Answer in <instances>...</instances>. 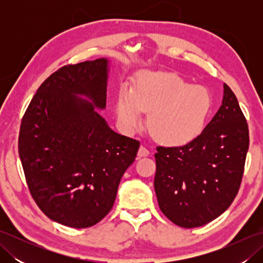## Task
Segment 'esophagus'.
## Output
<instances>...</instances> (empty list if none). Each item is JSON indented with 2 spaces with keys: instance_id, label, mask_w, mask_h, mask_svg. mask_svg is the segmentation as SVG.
<instances>
[{
  "instance_id": "obj_1",
  "label": "esophagus",
  "mask_w": 263,
  "mask_h": 263,
  "mask_svg": "<svg viewBox=\"0 0 263 263\" xmlns=\"http://www.w3.org/2000/svg\"><path fill=\"white\" fill-rule=\"evenodd\" d=\"M149 154V150L144 146H140V148L138 150V157H147Z\"/></svg>"
}]
</instances>
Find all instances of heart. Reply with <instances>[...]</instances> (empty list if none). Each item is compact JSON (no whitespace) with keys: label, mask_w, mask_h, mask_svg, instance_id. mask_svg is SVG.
<instances>
[{"label":"heart","mask_w":263,"mask_h":263,"mask_svg":"<svg viewBox=\"0 0 263 263\" xmlns=\"http://www.w3.org/2000/svg\"><path fill=\"white\" fill-rule=\"evenodd\" d=\"M211 107L205 88L190 85L177 76L144 73L133 92L122 89L116 111L121 126L127 131L140 126L142 113H149L148 127L156 140L180 147L202 132Z\"/></svg>","instance_id":"b5f03b06"}]
</instances>
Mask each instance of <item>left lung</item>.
<instances>
[{
    "label": "left lung",
    "instance_id": "8db88e82",
    "mask_svg": "<svg viewBox=\"0 0 263 263\" xmlns=\"http://www.w3.org/2000/svg\"><path fill=\"white\" fill-rule=\"evenodd\" d=\"M249 127L226 83L220 108L193 141L157 147L155 192L161 212L184 228L208 224L225 212L241 186Z\"/></svg>",
    "mask_w": 263,
    "mask_h": 263
}]
</instances>
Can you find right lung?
I'll list each match as a JSON object with an SVG mask.
<instances>
[{
	"instance_id": "obj_1",
	"label": "right lung",
	"mask_w": 263,
	"mask_h": 263,
	"mask_svg": "<svg viewBox=\"0 0 263 263\" xmlns=\"http://www.w3.org/2000/svg\"><path fill=\"white\" fill-rule=\"evenodd\" d=\"M107 72L106 59L62 66L38 88L21 121L19 156L31 197L69 227L93 226L108 214L140 147L95 109L106 107Z\"/></svg>"
}]
</instances>
